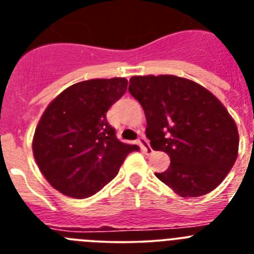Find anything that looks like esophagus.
Wrapping results in <instances>:
<instances>
[{
    "instance_id": "34e87169",
    "label": "esophagus",
    "mask_w": 254,
    "mask_h": 254,
    "mask_svg": "<svg viewBox=\"0 0 254 254\" xmlns=\"http://www.w3.org/2000/svg\"><path fill=\"white\" fill-rule=\"evenodd\" d=\"M137 143H138V146L141 147V150H142L143 152H146V154H151L152 149H151V147H150L149 141L146 140V137H143V136L138 137Z\"/></svg>"
}]
</instances>
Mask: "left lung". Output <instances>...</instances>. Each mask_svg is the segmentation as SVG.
I'll return each mask as SVG.
<instances>
[{"label":"left lung","instance_id":"1","mask_svg":"<svg viewBox=\"0 0 254 254\" xmlns=\"http://www.w3.org/2000/svg\"><path fill=\"white\" fill-rule=\"evenodd\" d=\"M128 91L143 108L146 137L170 165L156 173L182 197H199L224 181L237 160L239 136L230 114L208 90L173 75L133 76Z\"/></svg>","mask_w":254,"mask_h":254}]
</instances>
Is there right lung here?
I'll return each mask as SVG.
<instances>
[{"instance_id":"1","label":"right lung","mask_w":254,"mask_h":254,"mask_svg":"<svg viewBox=\"0 0 254 254\" xmlns=\"http://www.w3.org/2000/svg\"><path fill=\"white\" fill-rule=\"evenodd\" d=\"M125 77L94 78L67 87L40 118L33 152L40 172L61 193L85 198L118 174L138 146L121 142L108 109L127 90Z\"/></svg>"}]
</instances>
